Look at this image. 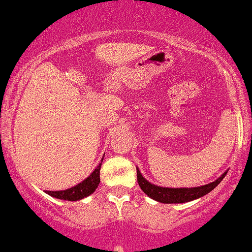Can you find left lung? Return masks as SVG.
<instances>
[{
	"instance_id": "1",
	"label": "left lung",
	"mask_w": 252,
	"mask_h": 252,
	"mask_svg": "<svg viewBox=\"0 0 252 252\" xmlns=\"http://www.w3.org/2000/svg\"><path fill=\"white\" fill-rule=\"evenodd\" d=\"M226 174L227 170L221 177H219L215 181H213V183L207 184V185L196 186V188H163V186L155 185V184H151L150 181H148L143 177L139 168L137 167V180L143 192L148 194V197L153 198L154 201L166 203V204L186 203L194 201L197 198H201V197L209 193L210 191H213L221 183V180L223 179Z\"/></svg>"
}]
</instances>
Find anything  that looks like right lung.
<instances>
[{"instance_id": "right-lung-1", "label": "right lung", "mask_w": 252, "mask_h": 252, "mask_svg": "<svg viewBox=\"0 0 252 252\" xmlns=\"http://www.w3.org/2000/svg\"><path fill=\"white\" fill-rule=\"evenodd\" d=\"M103 161V158H102ZM102 162L98 166L94 168V170L89 175L86 179H84L82 183L77 184L75 186L67 189V190H61V191H45L48 194L54 198L58 199H63V201H80V199L85 198V197L90 196L91 193H94L96 191V189L99 185V169H101Z\"/></svg>"}]
</instances>
